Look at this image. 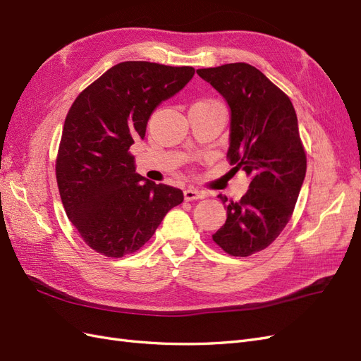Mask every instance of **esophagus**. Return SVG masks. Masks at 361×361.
<instances>
[{
    "mask_svg": "<svg viewBox=\"0 0 361 361\" xmlns=\"http://www.w3.org/2000/svg\"><path fill=\"white\" fill-rule=\"evenodd\" d=\"M205 197V193L198 190V189H193V188H189L184 190V200L186 201H195V200H201Z\"/></svg>",
    "mask_w": 361,
    "mask_h": 361,
    "instance_id": "obj_1",
    "label": "esophagus"
}]
</instances>
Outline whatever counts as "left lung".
<instances>
[{
    "label": "left lung",
    "mask_w": 361,
    "mask_h": 361,
    "mask_svg": "<svg viewBox=\"0 0 361 361\" xmlns=\"http://www.w3.org/2000/svg\"><path fill=\"white\" fill-rule=\"evenodd\" d=\"M230 107L233 169L251 178L240 201L218 195L226 221L213 240L234 257L269 246L290 221L305 178L307 159L292 101L263 72L248 63L198 69Z\"/></svg>",
    "instance_id": "left-lung-1"
}]
</instances>
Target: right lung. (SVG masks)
<instances>
[{"label": "right lung", "instance_id": "obj_1", "mask_svg": "<svg viewBox=\"0 0 361 361\" xmlns=\"http://www.w3.org/2000/svg\"><path fill=\"white\" fill-rule=\"evenodd\" d=\"M193 74L190 66L122 61L71 106L57 156V184L69 221L97 252L119 259L137 251L166 213L183 202L180 189L136 172L130 147L145 137L152 111Z\"/></svg>", "mask_w": 361, "mask_h": 361}]
</instances>
